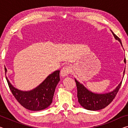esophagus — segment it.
I'll list each match as a JSON object with an SVG mask.
<instances>
[{"label": "esophagus", "instance_id": "1", "mask_svg": "<svg viewBox=\"0 0 128 128\" xmlns=\"http://www.w3.org/2000/svg\"><path fill=\"white\" fill-rule=\"evenodd\" d=\"M72 68L69 66H64L61 70V76L62 77H65L67 76L69 73H70Z\"/></svg>", "mask_w": 128, "mask_h": 128}]
</instances>
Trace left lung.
<instances>
[{"instance_id":"left-lung-1","label":"left lung","mask_w":128,"mask_h":128,"mask_svg":"<svg viewBox=\"0 0 128 128\" xmlns=\"http://www.w3.org/2000/svg\"><path fill=\"white\" fill-rule=\"evenodd\" d=\"M111 31L115 40L120 42L121 46L122 47L120 39L116 36L112 30ZM124 62L125 64H126L125 58ZM124 73L125 70L123 72V77H124ZM74 80L77 88L78 101L82 107L90 111H98V110L103 109L107 107L108 104H110L116 96L118 90L120 89L122 81V80L118 84V85L112 92L103 93V94H98V93L93 92L88 90L83 84L80 83L76 78H74Z\"/></svg>"}]
</instances>
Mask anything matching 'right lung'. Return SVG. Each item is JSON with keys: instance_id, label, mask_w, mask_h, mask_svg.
<instances>
[{"instance_id": "obj_1", "label": "right lung", "mask_w": 128, "mask_h": 128, "mask_svg": "<svg viewBox=\"0 0 128 128\" xmlns=\"http://www.w3.org/2000/svg\"><path fill=\"white\" fill-rule=\"evenodd\" d=\"M6 74L7 72L5 68ZM60 70L51 73L34 89L22 91L13 86L6 76L10 91L21 106L31 111H40L47 108L52 102L55 88L60 81Z\"/></svg>"}]
</instances>
